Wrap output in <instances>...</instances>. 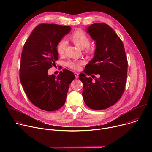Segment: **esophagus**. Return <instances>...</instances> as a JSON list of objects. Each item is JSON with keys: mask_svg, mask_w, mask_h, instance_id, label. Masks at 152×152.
Returning <instances> with one entry per match:
<instances>
[{"mask_svg": "<svg viewBox=\"0 0 152 152\" xmlns=\"http://www.w3.org/2000/svg\"><path fill=\"white\" fill-rule=\"evenodd\" d=\"M75 77L76 79H77L79 77V74L77 73H75Z\"/></svg>", "mask_w": 152, "mask_h": 152, "instance_id": "esophagus-1", "label": "esophagus"}]
</instances>
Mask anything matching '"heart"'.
Instances as JSON below:
<instances>
[{
	"label": "heart",
	"instance_id": "heart-1",
	"mask_svg": "<svg viewBox=\"0 0 152 152\" xmlns=\"http://www.w3.org/2000/svg\"><path fill=\"white\" fill-rule=\"evenodd\" d=\"M70 39L73 42L74 44L81 49H87L88 52L90 51L88 47L90 45V39L83 31H77L75 32L70 37ZM67 45L66 40H61L59 42L56 46L57 52L59 55H63L65 52V49ZM67 66L74 70H77L79 67V64L75 61H70L67 63Z\"/></svg>",
	"mask_w": 152,
	"mask_h": 152
}]
</instances>
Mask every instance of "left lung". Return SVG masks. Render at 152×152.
Returning a JSON list of instances; mask_svg holds the SVG:
<instances>
[{"label": "left lung", "instance_id": "obj_1", "mask_svg": "<svg viewBox=\"0 0 152 152\" xmlns=\"http://www.w3.org/2000/svg\"><path fill=\"white\" fill-rule=\"evenodd\" d=\"M86 32L96 41L93 59L79 79L83 83L82 97L92 110H102L114 105L121 97L127 79V60L123 42L114 31L104 23H94ZM97 74L99 77H95ZM91 75L87 78L86 75Z\"/></svg>", "mask_w": 152, "mask_h": 152}]
</instances>
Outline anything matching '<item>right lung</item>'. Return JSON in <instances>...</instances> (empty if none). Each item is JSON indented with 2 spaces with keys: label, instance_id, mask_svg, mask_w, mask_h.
I'll use <instances>...</instances> for the list:
<instances>
[{
  "label": "right lung",
  "instance_id": "1",
  "mask_svg": "<svg viewBox=\"0 0 152 152\" xmlns=\"http://www.w3.org/2000/svg\"><path fill=\"white\" fill-rule=\"evenodd\" d=\"M71 31L69 26L40 24L25 43L21 55L20 80L29 100L39 109L53 111L66 102L73 72L64 69L56 77L48 70L58 59L56 46Z\"/></svg>",
  "mask_w": 152,
  "mask_h": 152
}]
</instances>
